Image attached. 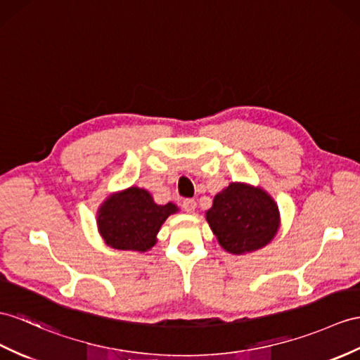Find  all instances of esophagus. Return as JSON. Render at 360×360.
<instances>
[{"instance_id": "34e87169", "label": "esophagus", "mask_w": 360, "mask_h": 360, "mask_svg": "<svg viewBox=\"0 0 360 360\" xmlns=\"http://www.w3.org/2000/svg\"><path fill=\"white\" fill-rule=\"evenodd\" d=\"M183 209L186 210V212H194L195 210V207H197V201L194 200V198H186V200H183Z\"/></svg>"}]
</instances>
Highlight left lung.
<instances>
[{
	"instance_id": "obj_1",
	"label": "left lung",
	"mask_w": 360,
	"mask_h": 360,
	"mask_svg": "<svg viewBox=\"0 0 360 360\" xmlns=\"http://www.w3.org/2000/svg\"><path fill=\"white\" fill-rule=\"evenodd\" d=\"M206 220L226 252L243 255L274 240L279 210L264 189L236 181L214 197Z\"/></svg>"
}]
</instances>
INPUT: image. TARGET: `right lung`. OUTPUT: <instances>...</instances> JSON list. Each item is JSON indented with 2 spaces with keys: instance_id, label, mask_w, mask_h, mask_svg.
<instances>
[{
  "instance_id": "right-lung-1",
  "label": "right lung",
  "mask_w": 360,
  "mask_h": 360,
  "mask_svg": "<svg viewBox=\"0 0 360 360\" xmlns=\"http://www.w3.org/2000/svg\"><path fill=\"white\" fill-rule=\"evenodd\" d=\"M179 207L157 205L146 189L131 186L111 194L98 210V229L107 246L146 252L157 243L162 224Z\"/></svg>"
}]
</instances>
